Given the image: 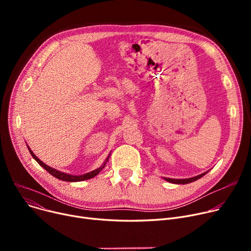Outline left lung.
I'll return each mask as SVG.
<instances>
[{"instance_id":"left-lung-1","label":"left lung","mask_w":251,"mask_h":251,"mask_svg":"<svg viewBox=\"0 0 251 251\" xmlns=\"http://www.w3.org/2000/svg\"><path fill=\"white\" fill-rule=\"evenodd\" d=\"M207 172H204L201 175H197L195 177H192V178H188V179H172V178H164L166 181L170 182V183H174V184H188V183H191L193 181H196L197 179L201 178L202 176H204Z\"/></svg>"}]
</instances>
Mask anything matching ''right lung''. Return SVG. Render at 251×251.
Returning <instances> with one entry per match:
<instances>
[{"label":"right lung","mask_w":251,"mask_h":251,"mask_svg":"<svg viewBox=\"0 0 251 251\" xmlns=\"http://www.w3.org/2000/svg\"><path fill=\"white\" fill-rule=\"evenodd\" d=\"M28 148V151H29V152H30V154L32 155V157L33 159L41 165L45 170H47L48 172L50 174V175H52L54 177H56V178H58L59 180H62V181H67V182H78V181H83V180H87V179H91V178H94L95 176H97L100 171L104 168V166H105V164H107V162L109 161V157H110V154H109V156L107 157V159H105V161H104V163H103V165L102 166H100V168H98V169H96V170H94V171H91V172H89V173H86V174H83V175H78V176H75V175H70V174H66V173H64V172H61V171H58V170H56V169H52L51 167H50V166H48V165H46L45 163H43L41 160L38 159V157L32 152V151L30 150V148L29 147H27Z\"/></svg>","instance_id":"add662e5"}]
</instances>
